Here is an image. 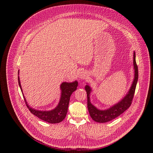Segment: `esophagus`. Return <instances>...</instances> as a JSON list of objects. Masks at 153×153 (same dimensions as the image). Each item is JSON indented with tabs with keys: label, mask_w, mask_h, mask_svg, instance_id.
<instances>
[{
	"label": "esophagus",
	"mask_w": 153,
	"mask_h": 153,
	"mask_svg": "<svg viewBox=\"0 0 153 153\" xmlns=\"http://www.w3.org/2000/svg\"><path fill=\"white\" fill-rule=\"evenodd\" d=\"M87 77V74H86V73L85 71H82L80 74H79V78L81 79H86Z\"/></svg>",
	"instance_id": "34e87169"
}]
</instances>
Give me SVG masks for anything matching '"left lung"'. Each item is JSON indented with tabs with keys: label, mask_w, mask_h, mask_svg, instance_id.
Listing matches in <instances>:
<instances>
[{
	"label": "left lung",
	"mask_w": 153,
	"mask_h": 153,
	"mask_svg": "<svg viewBox=\"0 0 153 153\" xmlns=\"http://www.w3.org/2000/svg\"><path fill=\"white\" fill-rule=\"evenodd\" d=\"M133 63L134 68V79L133 84L131 86V88L128 91V94L125 96V97L121 100L117 104L114 105L110 108L106 110H99L96 108L94 105H93L90 102V94L91 91V89L89 85L85 86V90L87 94V106L89 111V113L94 121L99 123H105L109 121H111L114 119L116 118L123 112H125L127 109L131 106L134 97L137 82L138 80V67L136 62V54L134 53L133 57Z\"/></svg>",
	"instance_id": "8db88e82"
}]
</instances>
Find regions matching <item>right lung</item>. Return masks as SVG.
Segmentation results:
<instances>
[{
    "label": "right lung",
    "instance_id": "obj_1",
    "mask_svg": "<svg viewBox=\"0 0 153 153\" xmlns=\"http://www.w3.org/2000/svg\"><path fill=\"white\" fill-rule=\"evenodd\" d=\"M18 82L20 90L22 92L19 76ZM78 82L77 81H75L72 83L63 82L60 85L62 94L59 105L55 109L51 111H43L34 110V109L31 108L28 106L25 97H24V100L27 106L28 107V110L30 111V112L34 116H37L38 118L50 123H59L62 122L65 118V117H66L71 95L74 91L76 90Z\"/></svg>",
    "mask_w": 153,
    "mask_h": 153
}]
</instances>
